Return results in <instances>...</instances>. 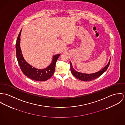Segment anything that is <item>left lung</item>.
Instances as JSON below:
<instances>
[{
	"label": "left lung",
	"instance_id": "8db88e82",
	"mask_svg": "<svg viewBox=\"0 0 125 125\" xmlns=\"http://www.w3.org/2000/svg\"><path fill=\"white\" fill-rule=\"evenodd\" d=\"M110 60H109V62H108L107 65L105 67H104L103 69H101L99 71H98L97 72L93 73V74H85V73H80L76 71L73 68L71 62H70V70L73 75L77 79L84 82L91 81L92 80L96 79V78L101 76L108 69L110 64Z\"/></svg>",
	"mask_w": 125,
	"mask_h": 125
}]
</instances>
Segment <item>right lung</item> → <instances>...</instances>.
Returning a JSON list of instances; mask_svg holds the SVG:
<instances>
[{
	"mask_svg": "<svg viewBox=\"0 0 125 125\" xmlns=\"http://www.w3.org/2000/svg\"><path fill=\"white\" fill-rule=\"evenodd\" d=\"M21 30L16 43V56L19 65L23 73L29 78L36 81L43 82L48 80L54 73L56 68V62L58 59L59 54L53 56L52 62L48 67L43 69H36L32 67L24 59L20 48V36Z\"/></svg>",
	"mask_w": 125,
	"mask_h": 125,
	"instance_id": "add662e5",
	"label": "right lung"
}]
</instances>
